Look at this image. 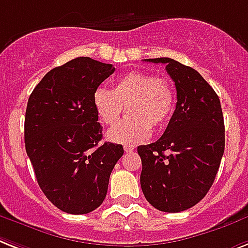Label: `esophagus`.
I'll use <instances>...</instances> for the list:
<instances>
[{
  "label": "esophagus",
  "instance_id": "34e87169",
  "mask_svg": "<svg viewBox=\"0 0 248 248\" xmlns=\"http://www.w3.org/2000/svg\"><path fill=\"white\" fill-rule=\"evenodd\" d=\"M133 150H134L133 146H129V144H125V146H124V151L125 152H132Z\"/></svg>",
  "mask_w": 248,
  "mask_h": 248
}]
</instances>
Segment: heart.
<instances>
[{
    "label": "heart",
    "instance_id": "heart-1",
    "mask_svg": "<svg viewBox=\"0 0 248 248\" xmlns=\"http://www.w3.org/2000/svg\"><path fill=\"white\" fill-rule=\"evenodd\" d=\"M93 108L106 125H115L128 107L130 118L108 130L115 143L136 144L147 140L151 126L160 129L169 123L175 96L168 79L144 71H130L115 82L112 91L98 88L93 93Z\"/></svg>",
    "mask_w": 248,
    "mask_h": 248
}]
</instances>
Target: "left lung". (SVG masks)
<instances>
[{"instance_id": "obj_1", "label": "left lung", "mask_w": 248, "mask_h": 248, "mask_svg": "<svg viewBox=\"0 0 248 248\" xmlns=\"http://www.w3.org/2000/svg\"><path fill=\"white\" fill-rule=\"evenodd\" d=\"M146 61L166 65L178 101L164 134L137 148L140 188L155 209L179 213L199 203L217 177L225 147L220 100L195 69L169 57Z\"/></svg>"}]
</instances>
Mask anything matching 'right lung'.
<instances>
[{"label":"right lung","mask_w":248,"mask_h":248,"mask_svg":"<svg viewBox=\"0 0 248 248\" xmlns=\"http://www.w3.org/2000/svg\"><path fill=\"white\" fill-rule=\"evenodd\" d=\"M115 71L77 57L49 70L28 100L24 140L46 197L64 213L88 214L104 202L122 144L105 142L93 93Z\"/></svg>","instance_id":"obj_1"}]
</instances>
